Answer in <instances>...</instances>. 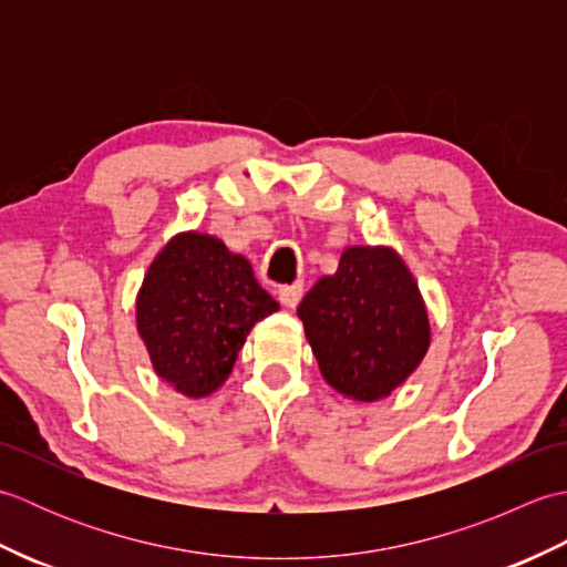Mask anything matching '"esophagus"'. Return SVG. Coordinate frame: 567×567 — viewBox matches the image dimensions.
Instances as JSON below:
<instances>
[{"mask_svg":"<svg viewBox=\"0 0 567 567\" xmlns=\"http://www.w3.org/2000/svg\"><path fill=\"white\" fill-rule=\"evenodd\" d=\"M280 302L285 305V307H290V309H295L297 305H299V299H302V295H305V285L302 282H295V285H285V287H280Z\"/></svg>","mask_w":567,"mask_h":567,"instance_id":"obj_1","label":"esophagus"}]
</instances>
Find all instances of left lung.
<instances>
[{
    "label": "left lung",
    "mask_w": 567,
    "mask_h": 567,
    "mask_svg": "<svg viewBox=\"0 0 567 567\" xmlns=\"http://www.w3.org/2000/svg\"><path fill=\"white\" fill-rule=\"evenodd\" d=\"M297 315L323 380L358 402L400 388L429 348L426 307L390 248H346L339 270L311 287Z\"/></svg>",
    "instance_id": "obj_1"
}]
</instances>
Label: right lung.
Segmentation results:
<instances>
[{"label":"right lung","instance_id":"obj_1","mask_svg":"<svg viewBox=\"0 0 567 567\" xmlns=\"http://www.w3.org/2000/svg\"><path fill=\"white\" fill-rule=\"evenodd\" d=\"M277 309L244 256L214 236L179 234L151 262L136 319L155 372L177 392L207 396L234 370L256 321Z\"/></svg>","mask_w":567,"mask_h":567}]
</instances>
